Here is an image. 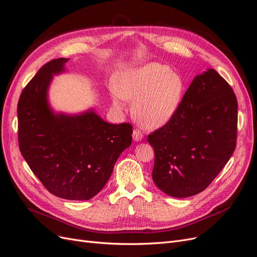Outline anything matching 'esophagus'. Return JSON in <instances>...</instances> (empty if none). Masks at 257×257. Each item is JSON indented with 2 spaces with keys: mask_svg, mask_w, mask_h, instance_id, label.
<instances>
[{
  "mask_svg": "<svg viewBox=\"0 0 257 257\" xmlns=\"http://www.w3.org/2000/svg\"><path fill=\"white\" fill-rule=\"evenodd\" d=\"M144 138L143 133L139 130H134L133 131V139L135 142H141L142 139Z\"/></svg>",
  "mask_w": 257,
  "mask_h": 257,
  "instance_id": "obj_1",
  "label": "esophagus"
}]
</instances>
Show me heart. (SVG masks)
<instances>
[{
    "mask_svg": "<svg viewBox=\"0 0 257 257\" xmlns=\"http://www.w3.org/2000/svg\"><path fill=\"white\" fill-rule=\"evenodd\" d=\"M184 91L182 77L159 62L124 69L110 87L113 106L122 110L127 99L134 100L133 113L146 128H159L172 120Z\"/></svg>",
    "mask_w": 257,
    "mask_h": 257,
    "instance_id": "b5f03b06",
    "label": "heart"
}]
</instances>
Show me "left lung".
I'll list each match as a JSON object with an SVG mask.
<instances>
[{
    "label": "left lung",
    "mask_w": 257,
    "mask_h": 257,
    "mask_svg": "<svg viewBox=\"0 0 257 257\" xmlns=\"http://www.w3.org/2000/svg\"><path fill=\"white\" fill-rule=\"evenodd\" d=\"M237 110L234 91L213 68L194 77L172 120L148 136L155 185L177 198L203 192L235 151Z\"/></svg>",
    "instance_id": "obj_1"
}]
</instances>
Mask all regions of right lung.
I'll list each match as a JSON object with an SVG mask.
<instances>
[{
  "label": "right lung",
  "mask_w": 257,
  "mask_h": 257,
  "mask_svg": "<svg viewBox=\"0 0 257 257\" xmlns=\"http://www.w3.org/2000/svg\"><path fill=\"white\" fill-rule=\"evenodd\" d=\"M68 59L45 64L23 89L18 102V141L22 157L51 194L88 200L110 178L120 154L132 145L130 123L111 124L93 108L69 114L52 109L53 76L66 72Z\"/></svg>",
  "instance_id": "right-lung-1"
}]
</instances>
